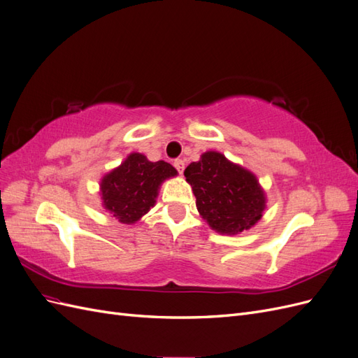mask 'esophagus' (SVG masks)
<instances>
[{
	"instance_id": "34e87169",
	"label": "esophagus",
	"mask_w": 358,
	"mask_h": 358,
	"mask_svg": "<svg viewBox=\"0 0 358 358\" xmlns=\"http://www.w3.org/2000/svg\"><path fill=\"white\" fill-rule=\"evenodd\" d=\"M175 167L178 169L179 173H183V169H185V162H183L182 159H176L175 161Z\"/></svg>"
}]
</instances>
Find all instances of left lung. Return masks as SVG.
<instances>
[{
  "instance_id": "8db88e82",
  "label": "left lung",
  "mask_w": 358,
  "mask_h": 358,
  "mask_svg": "<svg viewBox=\"0 0 358 358\" xmlns=\"http://www.w3.org/2000/svg\"><path fill=\"white\" fill-rule=\"evenodd\" d=\"M191 185L201 218L220 234H241L262 220L266 192L257 176L216 150L201 154L200 159L183 171Z\"/></svg>"
}]
</instances>
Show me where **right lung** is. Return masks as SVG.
Returning <instances> with one entry per match:
<instances>
[{
	"mask_svg": "<svg viewBox=\"0 0 358 358\" xmlns=\"http://www.w3.org/2000/svg\"><path fill=\"white\" fill-rule=\"evenodd\" d=\"M175 176L178 170L169 162H152L143 154L131 152L101 178L103 208L121 224H136L155 206L161 183Z\"/></svg>",
	"mask_w": 358,
	"mask_h": 358,
	"instance_id": "1",
	"label": "right lung"
}]
</instances>
